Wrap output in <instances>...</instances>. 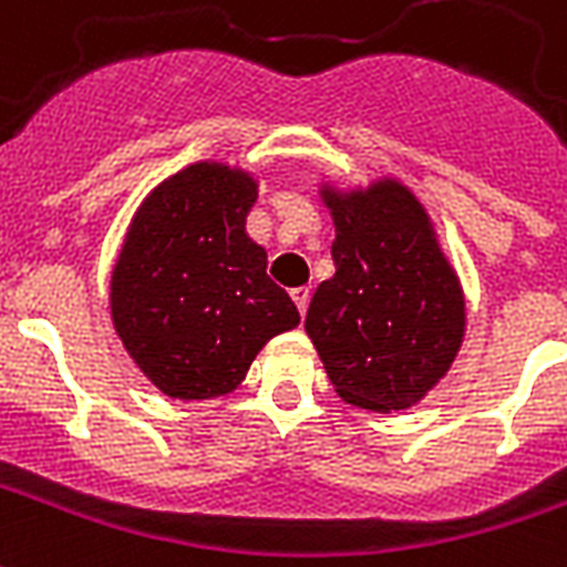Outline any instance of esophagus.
Returning <instances> with one entry per match:
<instances>
[{
	"label": "esophagus",
	"mask_w": 567,
	"mask_h": 567,
	"mask_svg": "<svg viewBox=\"0 0 567 567\" xmlns=\"http://www.w3.org/2000/svg\"><path fill=\"white\" fill-rule=\"evenodd\" d=\"M291 297H295L300 316H306V309H309V288H295V291H291Z\"/></svg>",
	"instance_id": "obj_1"
}]
</instances>
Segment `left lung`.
<instances>
[{"mask_svg":"<svg viewBox=\"0 0 567 567\" xmlns=\"http://www.w3.org/2000/svg\"><path fill=\"white\" fill-rule=\"evenodd\" d=\"M337 272L318 285L306 333L346 402L390 414L444 379L463 346L465 300L423 204L400 179L321 186Z\"/></svg>","mask_w":567,"mask_h":567,"instance_id":"8db88e82","label":"left lung"}]
</instances>
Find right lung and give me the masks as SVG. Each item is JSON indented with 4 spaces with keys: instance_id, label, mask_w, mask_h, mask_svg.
I'll use <instances>...</instances> for the list:
<instances>
[{
    "instance_id": "1",
    "label": "right lung",
    "mask_w": 567,
    "mask_h": 567,
    "mask_svg": "<svg viewBox=\"0 0 567 567\" xmlns=\"http://www.w3.org/2000/svg\"><path fill=\"white\" fill-rule=\"evenodd\" d=\"M255 200L249 171L195 162L158 183L128 225L111 318L128 358L171 400L225 396L272 337L300 324L246 234Z\"/></svg>"
}]
</instances>
